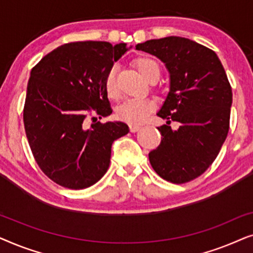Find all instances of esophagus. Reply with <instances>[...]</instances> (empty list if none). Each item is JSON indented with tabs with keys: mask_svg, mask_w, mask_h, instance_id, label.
<instances>
[{
	"mask_svg": "<svg viewBox=\"0 0 253 253\" xmlns=\"http://www.w3.org/2000/svg\"><path fill=\"white\" fill-rule=\"evenodd\" d=\"M140 126H136V124H131L130 126V131L131 132H136V131H138L140 129Z\"/></svg>",
	"mask_w": 253,
	"mask_h": 253,
	"instance_id": "obj_1",
	"label": "esophagus"
}]
</instances>
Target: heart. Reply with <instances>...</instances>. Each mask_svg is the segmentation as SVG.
<instances>
[{
    "mask_svg": "<svg viewBox=\"0 0 253 253\" xmlns=\"http://www.w3.org/2000/svg\"><path fill=\"white\" fill-rule=\"evenodd\" d=\"M134 65L140 72V75L148 82L158 81L160 76V68L154 60L150 57L143 56L134 60ZM105 88L107 94L110 98L117 96V83H116V68L113 67L107 72L105 78ZM154 108V102L152 100L143 99H130L124 101L119 108H117V116L122 121L130 124H140L143 123L146 117Z\"/></svg>",
    "mask_w": 253,
    "mask_h": 253,
    "instance_id": "b5f03b06",
    "label": "heart"
}]
</instances>
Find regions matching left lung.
<instances>
[{"label":"left lung","mask_w":253,"mask_h":253,"mask_svg":"<svg viewBox=\"0 0 253 253\" xmlns=\"http://www.w3.org/2000/svg\"><path fill=\"white\" fill-rule=\"evenodd\" d=\"M136 49L157 56L169 72V92L157 115L162 139L148 154L159 176L171 183L198 177L212 165L229 130L233 92L217 55L181 37L138 43ZM176 120L180 126H169Z\"/></svg>","instance_id":"left-lung-1"}]
</instances>
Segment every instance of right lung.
Here are the masks:
<instances>
[{"label": "right lung", "mask_w": 253, "mask_h": 253, "mask_svg": "<svg viewBox=\"0 0 253 253\" xmlns=\"http://www.w3.org/2000/svg\"><path fill=\"white\" fill-rule=\"evenodd\" d=\"M126 43H65L32 69L24 107V126L32 153L44 174L68 189L95 184L110 164L112 145L129 132L121 121L100 123L113 113L105 88L107 72Z\"/></svg>", "instance_id": "1"}]
</instances>
